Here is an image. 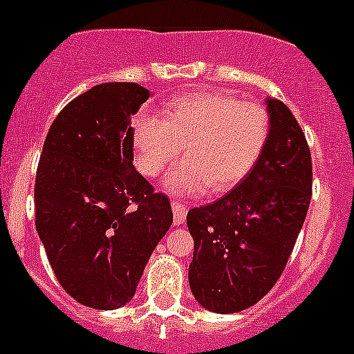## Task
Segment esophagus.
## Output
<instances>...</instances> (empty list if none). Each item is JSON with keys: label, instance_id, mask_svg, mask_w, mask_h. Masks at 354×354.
Here are the masks:
<instances>
[{"label": "esophagus", "instance_id": "1", "mask_svg": "<svg viewBox=\"0 0 354 354\" xmlns=\"http://www.w3.org/2000/svg\"><path fill=\"white\" fill-rule=\"evenodd\" d=\"M171 207H173L174 214V225H183L185 220H187V207H185V204H181L180 201H173Z\"/></svg>", "mask_w": 354, "mask_h": 354}]
</instances>
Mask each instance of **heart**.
Masks as SVG:
<instances>
[{"label":"heart","mask_w":354,"mask_h":354,"mask_svg":"<svg viewBox=\"0 0 354 354\" xmlns=\"http://www.w3.org/2000/svg\"><path fill=\"white\" fill-rule=\"evenodd\" d=\"M269 138V115L257 102H243L223 92H192L164 106V117L140 113L132 124L136 167L157 176L181 160L164 180L176 196L229 192L259 162Z\"/></svg>","instance_id":"obj_1"}]
</instances>
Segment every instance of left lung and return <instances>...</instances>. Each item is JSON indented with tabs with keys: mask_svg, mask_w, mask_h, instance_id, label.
Returning <instances> with one entry per match:
<instances>
[{
	"mask_svg": "<svg viewBox=\"0 0 354 354\" xmlns=\"http://www.w3.org/2000/svg\"><path fill=\"white\" fill-rule=\"evenodd\" d=\"M269 138L234 190L194 207L188 283L197 302L230 315L259 302L281 276L306 220L313 190L311 151L292 111L267 97Z\"/></svg>",
	"mask_w": 354,
	"mask_h": 354,
	"instance_id": "1",
	"label": "left lung"
}]
</instances>
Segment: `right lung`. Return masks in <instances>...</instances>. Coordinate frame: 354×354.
<instances>
[{
    "label": "right lung",
    "instance_id": "right-lung-1",
    "mask_svg": "<svg viewBox=\"0 0 354 354\" xmlns=\"http://www.w3.org/2000/svg\"><path fill=\"white\" fill-rule=\"evenodd\" d=\"M151 95L129 82L88 88L50 125L35 183L36 230L62 288L111 311L136 293L173 223L169 199L132 166V117Z\"/></svg>",
    "mask_w": 354,
    "mask_h": 354
}]
</instances>
